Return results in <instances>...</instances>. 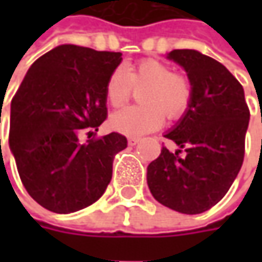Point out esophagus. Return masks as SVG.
Listing matches in <instances>:
<instances>
[{"label": "esophagus", "instance_id": "34e87169", "mask_svg": "<svg viewBox=\"0 0 262 262\" xmlns=\"http://www.w3.org/2000/svg\"><path fill=\"white\" fill-rule=\"evenodd\" d=\"M140 140H141L140 137H129V138H128V144H129V146H136V144L140 143Z\"/></svg>", "mask_w": 262, "mask_h": 262}]
</instances>
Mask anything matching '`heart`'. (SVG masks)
Listing matches in <instances>:
<instances>
[{"instance_id": "1", "label": "heart", "mask_w": 262, "mask_h": 262, "mask_svg": "<svg viewBox=\"0 0 262 262\" xmlns=\"http://www.w3.org/2000/svg\"><path fill=\"white\" fill-rule=\"evenodd\" d=\"M133 86H144L140 92L143 105L126 106L111 118V125L115 131L131 137L143 136L159 128L165 116L178 119L188 109L192 96L189 78L172 73L170 67L155 58L140 59L126 70L118 67L109 74L105 86L109 105L119 107L128 102Z\"/></svg>"}]
</instances>
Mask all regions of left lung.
<instances>
[{
    "mask_svg": "<svg viewBox=\"0 0 262 262\" xmlns=\"http://www.w3.org/2000/svg\"><path fill=\"white\" fill-rule=\"evenodd\" d=\"M188 74L192 96L184 118L167 133L182 150L162 153L147 167L157 201L184 214H200L226 195L245 156L249 109L244 87L219 61L194 49L169 55Z\"/></svg>",
    "mask_w": 262,
    "mask_h": 262,
    "instance_id": "left-lung-1",
    "label": "left lung"
}]
</instances>
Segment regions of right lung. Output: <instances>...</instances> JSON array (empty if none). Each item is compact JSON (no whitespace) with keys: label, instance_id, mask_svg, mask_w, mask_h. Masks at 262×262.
I'll return each mask as SVG.
<instances>
[{"label":"right lung","instance_id":"1","mask_svg":"<svg viewBox=\"0 0 262 262\" xmlns=\"http://www.w3.org/2000/svg\"><path fill=\"white\" fill-rule=\"evenodd\" d=\"M121 52L61 45L29 68L11 100L8 143L29 195L67 214L103 195L122 134L96 137L107 116L105 86ZM88 136L86 142L81 137Z\"/></svg>","mask_w":262,"mask_h":262}]
</instances>
